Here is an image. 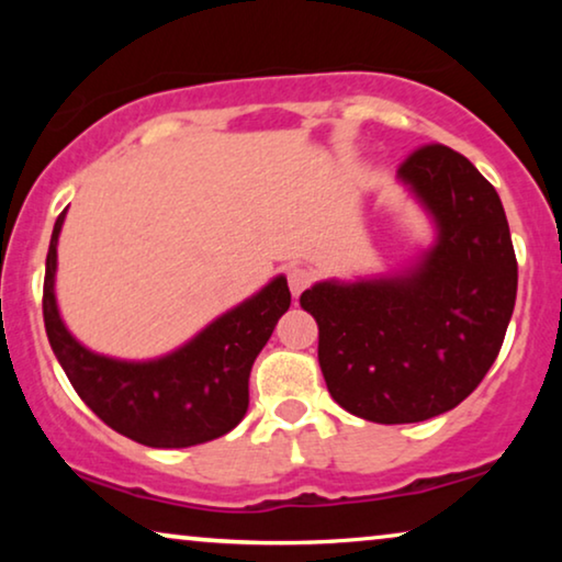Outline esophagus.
<instances>
[{"instance_id":"esophagus-1","label":"esophagus","mask_w":562,"mask_h":562,"mask_svg":"<svg viewBox=\"0 0 562 562\" xmlns=\"http://www.w3.org/2000/svg\"><path fill=\"white\" fill-rule=\"evenodd\" d=\"M312 283V271L306 268H291L289 271V289L294 296H302V291Z\"/></svg>"}]
</instances>
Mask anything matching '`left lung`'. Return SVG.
<instances>
[{
    "mask_svg": "<svg viewBox=\"0 0 562 562\" xmlns=\"http://www.w3.org/2000/svg\"><path fill=\"white\" fill-rule=\"evenodd\" d=\"M396 181L427 214L432 243L406 266L302 294L329 394L379 425L425 422L463 402L494 366L517 299L509 222L471 160L425 145Z\"/></svg>",
    "mask_w": 562,
    "mask_h": 562,
    "instance_id": "obj_1",
    "label": "left lung"
}]
</instances>
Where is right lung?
Returning a JSON list of instances; mask_svg holds the SVG:
<instances>
[{
    "mask_svg": "<svg viewBox=\"0 0 562 562\" xmlns=\"http://www.w3.org/2000/svg\"><path fill=\"white\" fill-rule=\"evenodd\" d=\"M64 222L66 210L53 225L45 258L43 317L50 348L83 404L114 432L164 450L210 442L240 425L252 360L291 304L286 276H273L166 356L112 358L76 340L60 317L56 273Z\"/></svg>",
    "mask_w": 562,
    "mask_h": 562,
    "instance_id": "obj_1",
    "label": "right lung"
}]
</instances>
